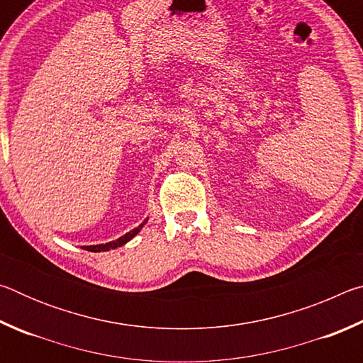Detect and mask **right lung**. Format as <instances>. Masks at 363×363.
Returning a JSON list of instances; mask_svg holds the SVG:
<instances>
[{
    "label": "right lung",
    "instance_id": "1",
    "mask_svg": "<svg viewBox=\"0 0 363 363\" xmlns=\"http://www.w3.org/2000/svg\"><path fill=\"white\" fill-rule=\"evenodd\" d=\"M147 219L144 220L143 224H139L136 229H133L130 232H126L125 235H121L116 238V240H112V242H107V243H99V245H89V247H83V250H88V251H93V253H99V251H108V250H116L118 247H123V245H126L128 242L131 240V238H134L138 235V233L140 232V229L145 225Z\"/></svg>",
    "mask_w": 363,
    "mask_h": 363
}]
</instances>
